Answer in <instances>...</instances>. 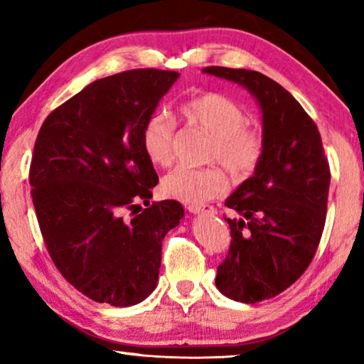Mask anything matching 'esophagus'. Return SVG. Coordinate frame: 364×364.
Instances as JSON below:
<instances>
[{"label": "esophagus", "mask_w": 364, "mask_h": 364, "mask_svg": "<svg viewBox=\"0 0 364 364\" xmlns=\"http://www.w3.org/2000/svg\"><path fill=\"white\" fill-rule=\"evenodd\" d=\"M187 210L192 213H207V215H215L217 213L215 207L207 205V203H203V205H198V203H188Z\"/></svg>", "instance_id": "1"}]
</instances>
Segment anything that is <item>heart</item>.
I'll list each match as a JSON object with an SVG mask.
<instances>
[{
  "mask_svg": "<svg viewBox=\"0 0 364 364\" xmlns=\"http://www.w3.org/2000/svg\"><path fill=\"white\" fill-rule=\"evenodd\" d=\"M183 114L193 126L212 137L208 162L222 164L235 178H247L255 172L265 154V137L258 129L248 127L247 114L230 97L218 92H205L183 104ZM172 119L156 112L142 129V147L149 161L167 167L173 161ZM228 191L225 173L217 167H177L162 181L167 197L187 203H200L222 197Z\"/></svg>",
  "mask_w": 364,
  "mask_h": 364,
  "instance_id": "b5f03b06",
  "label": "heart"
}]
</instances>
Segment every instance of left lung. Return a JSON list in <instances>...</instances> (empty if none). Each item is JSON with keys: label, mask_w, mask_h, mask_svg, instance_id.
<instances>
[{"label": "left lung", "mask_w": 364, "mask_h": 364, "mask_svg": "<svg viewBox=\"0 0 364 364\" xmlns=\"http://www.w3.org/2000/svg\"><path fill=\"white\" fill-rule=\"evenodd\" d=\"M203 73L237 82L262 109L265 154L225 200L235 217L230 250L217 268L215 285L235 301L280 295L315 257L326 220L330 166L316 124L280 84L250 69L220 66Z\"/></svg>", "instance_id": "8db88e82"}]
</instances>
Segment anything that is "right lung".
<instances>
[{"label": "right lung", "instance_id": "add662e5", "mask_svg": "<svg viewBox=\"0 0 364 364\" xmlns=\"http://www.w3.org/2000/svg\"><path fill=\"white\" fill-rule=\"evenodd\" d=\"M177 77L132 69L97 79L39 129L29 183L44 243L61 275L97 303L146 300L157 287L164 237L183 217L177 200L137 203H149L159 182L144 124Z\"/></svg>", "mask_w": 364, "mask_h": 364}]
</instances>
